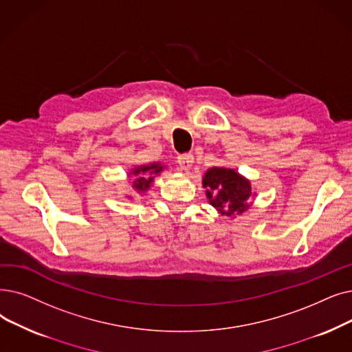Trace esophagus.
I'll list each match as a JSON object with an SVG mask.
<instances>
[{"instance_id": "1", "label": "esophagus", "mask_w": 352, "mask_h": 352, "mask_svg": "<svg viewBox=\"0 0 352 352\" xmlns=\"http://www.w3.org/2000/svg\"><path fill=\"white\" fill-rule=\"evenodd\" d=\"M177 162H178V165H179V168L182 171H188L190 168L192 166V162H194V157H192V154H182V155H179L178 158H177Z\"/></svg>"}]
</instances>
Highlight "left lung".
Here are the masks:
<instances>
[{
  "instance_id": "left-lung-1",
  "label": "left lung",
  "mask_w": 352,
  "mask_h": 352,
  "mask_svg": "<svg viewBox=\"0 0 352 352\" xmlns=\"http://www.w3.org/2000/svg\"><path fill=\"white\" fill-rule=\"evenodd\" d=\"M203 187L210 204L220 214L234 217L246 211L253 195L250 181L232 168L212 166L203 177Z\"/></svg>"
}]
</instances>
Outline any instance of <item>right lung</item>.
Here are the masks:
<instances>
[{
	"instance_id": "1",
	"label": "right lung",
	"mask_w": 352,
	"mask_h": 352,
	"mask_svg": "<svg viewBox=\"0 0 352 352\" xmlns=\"http://www.w3.org/2000/svg\"><path fill=\"white\" fill-rule=\"evenodd\" d=\"M164 168L165 166H162L160 162H152L148 165L135 166L133 170L129 173V175H132V188L140 194L146 192L152 186L154 175H158L160 173H162Z\"/></svg>"
}]
</instances>
